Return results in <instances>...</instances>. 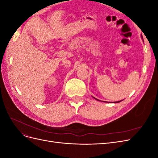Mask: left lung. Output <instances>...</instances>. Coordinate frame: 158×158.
Here are the masks:
<instances>
[{"label": "left lung", "mask_w": 158, "mask_h": 158, "mask_svg": "<svg viewBox=\"0 0 158 158\" xmlns=\"http://www.w3.org/2000/svg\"><path fill=\"white\" fill-rule=\"evenodd\" d=\"M93 97V96H92ZM94 99H95L97 100V101H99V102H104V101H101V100H99V99H96L95 98H94V97H93ZM121 101H123V100H121ZM121 101H118V102H108V103H118V102H121Z\"/></svg>", "instance_id": "1"}]
</instances>
